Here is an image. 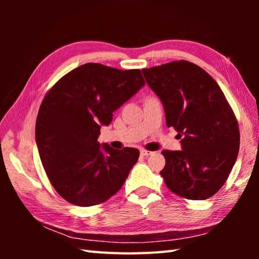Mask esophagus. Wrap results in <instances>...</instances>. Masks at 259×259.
<instances>
[{
  "instance_id": "esophagus-1",
  "label": "esophagus",
  "mask_w": 259,
  "mask_h": 259,
  "mask_svg": "<svg viewBox=\"0 0 259 259\" xmlns=\"http://www.w3.org/2000/svg\"><path fill=\"white\" fill-rule=\"evenodd\" d=\"M151 154H153V152H151V151H147V150H140V155H143V156H148V155H151Z\"/></svg>"
}]
</instances>
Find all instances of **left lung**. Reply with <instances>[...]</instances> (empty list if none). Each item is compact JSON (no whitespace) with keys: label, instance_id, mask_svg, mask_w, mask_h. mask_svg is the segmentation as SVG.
<instances>
[{"label":"left lung","instance_id":"1","mask_svg":"<svg viewBox=\"0 0 259 259\" xmlns=\"http://www.w3.org/2000/svg\"><path fill=\"white\" fill-rule=\"evenodd\" d=\"M182 151H162L166 187L188 200L211 198L229 178L240 146L236 116L217 82L198 65L176 60L144 68Z\"/></svg>","mask_w":259,"mask_h":259}]
</instances>
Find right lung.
Segmentation results:
<instances>
[{"label": "right lung", "instance_id": "add662e5", "mask_svg": "<svg viewBox=\"0 0 259 259\" xmlns=\"http://www.w3.org/2000/svg\"><path fill=\"white\" fill-rule=\"evenodd\" d=\"M145 84L140 69L88 63L57 81L38 109L35 138L51 185L67 202L91 207L123 186L137 148L99 146L100 125Z\"/></svg>", "mask_w": 259, "mask_h": 259}]
</instances>
